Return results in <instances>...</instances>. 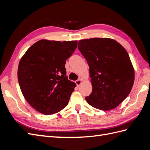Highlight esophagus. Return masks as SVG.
<instances>
[{"label": "esophagus", "instance_id": "obj_1", "mask_svg": "<svg viewBox=\"0 0 150 150\" xmlns=\"http://www.w3.org/2000/svg\"><path fill=\"white\" fill-rule=\"evenodd\" d=\"M82 81H83L82 79H79L77 81H76L75 83H76V85H77V86H78V87H79V86H80L81 83H82Z\"/></svg>", "mask_w": 150, "mask_h": 150}]
</instances>
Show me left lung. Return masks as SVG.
Instances as JSON below:
<instances>
[{
  "label": "left lung",
  "mask_w": 150,
  "mask_h": 150,
  "mask_svg": "<svg viewBox=\"0 0 150 150\" xmlns=\"http://www.w3.org/2000/svg\"><path fill=\"white\" fill-rule=\"evenodd\" d=\"M78 49L89 67L91 94L85 98L91 106L103 111L112 110L130 93L134 71L126 49L109 38L79 41Z\"/></svg>",
  "instance_id": "obj_1"
}]
</instances>
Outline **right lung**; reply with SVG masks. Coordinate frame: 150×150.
<instances>
[{
    "instance_id": "add662e5",
    "label": "right lung",
    "mask_w": 150,
    "mask_h": 150,
    "mask_svg": "<svg viewBox=\"0 0 150 150\" xmlns=\"http://www.w3.org/2000/svg\"><path fill=\"white\" fill-rule=\"evenodd\" d=\"M77 44V40H40L21 58L17 77L22 93L42 114H54L68 104L76 84L68 79L65 64Z\"/></svg>"
}]
</instances>
